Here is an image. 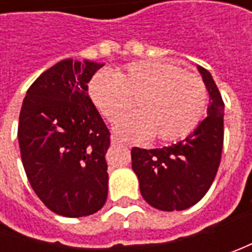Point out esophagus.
I'll use <instances>...</instances> for the list:
<instances>
[{
  "label": "esophagus",
  "mask_w": 252,
  "mask_h": 252,
  "mask_svg": "<svg viewBox=\"0 0 252 252\" xmlns=\"http://www.w3.org/2000/svg\"><path fill=\"white\" fill-rule=\"evenodd\" d=\"M111 143H112V146H122V143L119 141V139H118V137H115V136H112L111 137Z\"/></svg>",
  "instance_id": "esophagus-1"
}]
</instances>
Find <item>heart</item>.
<instances>
[{"label":"heart","instance_id":"obj_1","mask_svg":"<svg viewBox=\"0 0 252 252\" xmlns=\"http://www.w3.org/2000/svg\"><path fill=\"white\" fill-rule=\"evenodd\" d=\"M88 92L95 108L111 122L129 111L136 99L139 112L115 125L116 133L127 140L182 139L198 127L209 102L203 80L171 62L131 63L116 74L99 71Z\"/></svg>","mask_w":252,"mask_h":252}]
</instances>
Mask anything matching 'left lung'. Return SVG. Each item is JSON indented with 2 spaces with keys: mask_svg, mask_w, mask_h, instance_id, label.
<instances>
[{
  "mask_svg": "<svg viewBox=\"0 0 252 252\" xmlns=\"http://www.w3.org/2000/svg\"><path fill=\"white\" fill-rule=\"evenodd\" d=\"M198 70L210 96L208 118L184 140L162 149H131V168L141 196L153 208L172 212L198 203L216 177L223 150L224 103L212 74Z\"/></svg>",
  "mask_w": 252,
  "mask_h": 252,
  "instance_id": "1",
  "label": "left lung"
}]
</instances>
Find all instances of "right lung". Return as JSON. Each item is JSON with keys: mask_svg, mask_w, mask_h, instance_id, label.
Returning <instances> with one entry per match:
<instances>
[{"mask_svg": "<svg viewBox=\"0 0 252 252\" xmlns=\"http://www.w3.org/2000/svg\"><path fill=\"white\" fill-rule=\"evenodd\" d=\"M103 64L62 60L36 78L19 113L18 140L26 177L52 212L83 218L108 198L105 154L111 133L88 95Z\"/></svg>", "mask_w": 252, "mask_h": 252, "instance_id": "right-lung-1", "label": "right lung"}]
</instances>
